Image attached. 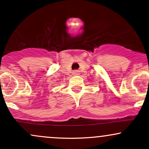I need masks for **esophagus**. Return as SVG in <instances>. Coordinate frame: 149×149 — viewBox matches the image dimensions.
<instances>
[{
  "label": "esophagus",
  "mask_w": 149,
  "mask_h": 149,
  "mask_svg": "<svg viewBox=\"0 0 149 149\" xmlns=\"http://www.w3.org/2000/svg\"><path fill=\"white\" fill-rule=\"evenodd\" d=\"M73 74H74V75H78L79 73H78V71H73Z\"/></svg>",
  "instance_id": "1"
}]
</instances>
